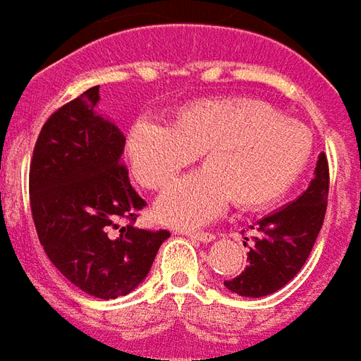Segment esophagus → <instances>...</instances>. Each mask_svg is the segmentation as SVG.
I'll return each instance as SVG.
<instances>
[{"label": "esophagus", "mask_w": 361, "mask_h": 361, "mask_svg": "<svg viewBox=\"0 0 361 361\" xmlns=\"http://www.w3.org/2000/svg\"><path fill=\"white\" fill-rule=\"evenodd\" d=\"M188 238H191L193 242H201V243H211L214 240V235L209 234V232H185Z\"/></svg>", "instance_id": "1"}]
</instances>
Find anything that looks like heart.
<instances>
[{
	"label": "heart",
	"instance_id": "b5f03b06",
	"mask_svg": "<svg viewBox=\"0 0 361 361\" xmlns=\"http://www.w3.org/2000/svg\"><path fill=\"white\" fill-rule=\"evenodd\" d=\"M126 149L135 178L149 189L166 188L197 154L203 157L201 172L176 181L154 204L160 222L195 228L216 219L230 201L257 209L280 199L310 162L313 135L261 100L209 98L180 106L170 126L135 121Z\"/></svg>",
	"mask_w": 361,
	"mask_h": 361
}]
</instances>
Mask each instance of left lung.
Masks as SVG:
<instances>
[{"mask_svg": "<svg viewBox=\"0 0 361 361\" xmlns=\"http://www.w3.org/2000/svg\"><path fill=\"white\" fill-rule=\"evenodd\" d=\"M313 173L310 188L302 195L251 226L247 267L235 279L224 280L230 292L243 298H263L286 286L305 265L326 211L329 164L325 152L319 154Z\"/></svg>", "mask_w": 361, "mask_h": 361, "instance_id": "obj_1", "label": "left lung"}]
</instances>
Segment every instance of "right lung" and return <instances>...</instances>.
I'll return each instance as SVG.
<instances>
[{"instance_id":"right-lung-1","label":"right lung","mask_w":361,"mask_h":361,"mask_svg":"<svg viewBox=\"0 0 361 361\" xmlns=\"http://www.w3.org/2000/svg\"><path fill=\"white\" fill-rule=\"evenodd\" d=\"M98 87L44 123L30 162V211L54 267L71 284L100 298L127 295L147 279L170 232L133 222L145 201L121 164L126 135L96 114ZM126 218L130 224L118 226Z\"/></svg>"}]
</instances>
